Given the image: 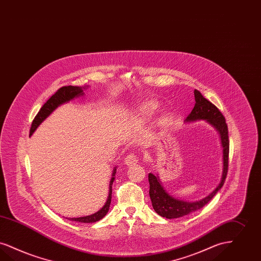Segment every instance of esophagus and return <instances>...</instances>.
Wrapping results in <instances>:
<instances>
[{
    "instance_id": "esophagus-1",
    "label": "esophagus",
    "mask_w": 261,
    "mask_h": 261,
    "mask_svg": "<svg viewBox=\"0 0 261 261\" xmlns=\"http://www.w3.org/2000/svg\"><path fill=\"white\" fill-rule=\"evenodd\" d=\"M124 163H125L127 166H133L138 163V157L136 156L135 154H128L126 156L125 160H124Z\"/></svg>"
}]
</instances>
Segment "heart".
Here are the masks:
<instances>
[{
  "instance_id": "obj_1",
  "label": "heart",
  "mask_w": 261,
  "mask_h": 261,
  "mask_svg": "<svg viewBox=\"0 0 261 261\" xmlns=\"http://www.w3.org/2000/svg\"><path fill=\"white\" fill-rule=\"evenodd\" d=\"M158 110H159V104L157 101L153 99L146 100L138 107V115L142 119H149L156 114ZM169 120H170V116L167 114L162 115L160 118V122L162 124H166Z\"/></svg>"
}]
</instances>
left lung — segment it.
Here are the masks:
<instances>
[{
    "label": "left lung",
    "instance_id": "1",
    "mask_svg": "<svg viewBox=\"0 0 261 261\" xmlns=\"http://www.w3.org/2000/svg\"><path fill=\"white\" fill-rule=\"evenodd\" d=\"M195 106L191 113L188 115L185 122L190 123L198 120H205L210 125L213 126L219 133L220 143L222 147V173L219 185L206 197L196 201H185L170 195L161 184L158 175L148 174L149 182V197L152 207L157 214L166 219H177L188 216L203 208L211 199L213 198L220 188H222L228 168V153H229V141H228V128L225 118L219 112V109L208 101L198 90H194Z\"/></svg>",
    "mask_w": 261,
    "mask_h": 261
}]
</instances>
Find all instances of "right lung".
<instances>
[{
	"mask_svg": "<svg viewBox=\"0 0 261 261\" xmlns=\"http://www.w3.org/2000/svg\"><path fill=\"white\" fill-rule=\"evenodd\" d=\"M87 88H88V86H83L82 87V86H72V85H70V86H63L59 90H57V92L53 95L46 101V103L42 106V109L40 110L38 115H36V117L34 118L33 122H32L31 129H30V136L33 135V133L36 131V129L41 125L42 122L49 115H51L58 107H60L61 105L69 103L70 101H73L75 98L84 96V90L87 89ZM115 173H116V167L114 168V170H113L112 178L110 180V187H109V195H108L107 201H106V203H105V205L102 208H100L98 212H96L95 214L90 215V216L81 217V218H68V219L76 221V222L92 223V222H96V221H99L100 219H103L105 216L107 215V213L109 212L110 205H111L112 186H113L114 180H115Z\"/></svg>",
	"mask_w": 261,
	"mask_h": 261,
	"instance_id": "obj_1",
	"label": "right lung"
}]
</instances>
